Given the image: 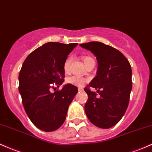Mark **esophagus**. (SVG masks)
I'll use <instances>...</instances> for the list:
<instances>
[{
    "label": "esophagus",
    "mask_w": 152,
    "mask_h": 152,
    "mask_svg": "<svg viewBox=\"0 0 152 152\" xmlns=\"http://www.w3.org/2000/svg\"><path fill=\"white\" fill-rule=\"evenodd\" d=\"M78 90H79V91H84V89H83L82 88H79Z\"/></svg>",
    "instance_id": "esophagus-1"
}]
</instances>
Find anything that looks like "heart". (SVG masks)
Returning <instances> with one entry per match:
<instances>
[{
    "instance_id": "1",
    "label": "heart",
    "mask_w": 152,
    "mask_h": 152,
    "mask_svg": "<svg viewBox=\"0 0 152 152\" xmlns=\"http://www.w3.org/2000/svg\"><path fill=\"white\" fill-rule=\"evenodd\" d=\"M82 60L84 61L85 66H87L89 63L94 62V60L92 58L90 57L89 56H83ZM71 58L68 57L66 59V61H64V63H63V71H64L65 73L68 74V73H70L71 71ZM87 80L84 78L81 77V76H71V77H68L67 79H66V82L68 84L73 85V86H82L86 84Z\"/></svg>"
}]
</instances>
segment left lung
Returning a JSON list of instances; mask_svg holds the SVG:
<instances>
[{
    "mask_svg": "<svg viewBox=\"0 0 152 152\" xmlns=\"http://www.w3.org/2000/svg\"><path fill=\"white\" fill-rule=\"evenodd\" d=\"M80 46L91 51L98 63L96 76L84 88L88 95L85 113L94 126L110 128L121 121L128 106L132 89L131 65L123 53L102 42H90ZM89 87L95 88L99 96Z\"/></svg>",
    "mask_w": 152,
    "mask_h": 152,
    "instance_id": "obj_1",
    "label": "left lung"
}]
</instances>
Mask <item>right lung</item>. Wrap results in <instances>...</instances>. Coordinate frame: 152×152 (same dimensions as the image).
<instances>
[{
	"mask_svg": "<svg viewBox=\"0 0 152 152\" xmlns=\"http://www.w3.org/2000/svg\"><path fill=\"white\" fill-rule=\"evenodd\" d=\"M77 43H45L25 59L19 76V91L26 114L42 131L57 130L66 120L68 107L78 92L76 86L66 84L51 92L64 81L63 63ZM55 91V90H54Z\"/></svg>",
	"mask_w": 152,
	"mask_h": 152,
	"instance_id": "add662e5",
	"label": "right lung"
}]
</instances>
